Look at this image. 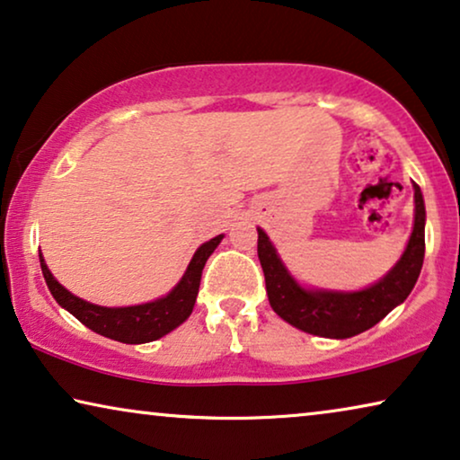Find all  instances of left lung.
<instances>
[{
	"mask_svg": "<svg viewBox=\"0 0 460 460\" xmlns=\"http://www.w3.org/2000/svg\"><path fill=\"white\" fill-rule=\"evenodd\" d=\"M412 190L415 223L402 256L379 281L357 292L304 288L289 273L267 233L258 227V258L267 281L269 302L275 313L300 332L346 340L377 325L390 310L402 304L415 288L425 256V202L421 187L412 183Z\"/></svg>",
	"mask_w": 460,
	"mask_h": 460,
	"instance_id": "left-lung-1",
	"label": "left lung"
}]
</instances>
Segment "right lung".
I'll return each mask as SVG.
<instances>
[{"label":"right lung","mask_w":460,"mask_h":460,"mask_svg":"<svg viewBox=\"0 0 460 460\" xmlns=\"http://www.w3.org/2000/svg\"><path fill=\"white\" fill-rule=\"evenodd\" d=\"M225 235L212 237L196 250V254L187 264L183 277L166 296L158 300L135 304V306H98L83 297L70 294L60 281L51 275V270L45 264L43 254H39L41 270L48 283L54 300L64 310H68L75 319H79L83 325L92 332L103 335V338L122 341V344H147V341L160 340L163 335L171 333L181 323L190 319L193 304H196L199 279H202L204 264L208 261L217 245L223 242Z\"/></svg>","instance_id":"right-lung-1"}]
</instances>
